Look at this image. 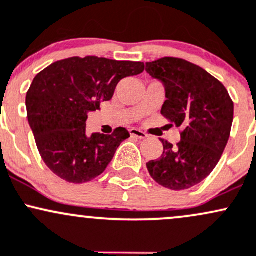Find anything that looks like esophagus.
<instances>
[{"mask_svg":"<svg viewBox=\"0 0 256 256\" xmlns=\"http://www.w3.org/2000/svg\"><path fill=\"white\" fill-rule=\"evenodd\" d=\"M129 133H130L132 136H136L138 139H146L148 136L146 133H144V132L139 130V129H130L129 130Z\"/></svg>","mask_w":256,"mask_h":256,"instance_id":"1","label":"esophagus"}]
</instances>
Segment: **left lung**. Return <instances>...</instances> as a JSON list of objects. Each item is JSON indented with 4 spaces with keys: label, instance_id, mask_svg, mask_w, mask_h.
Here are the masks:
<instances>
[{
    "label": "left lung",
    "instance_id": "left-lung-1",
    "mask_svg": "<svg viewBox=\"0 0 256 256\" xmlns=\"http://www.w3.org/2000/svg\"><path fill=\"white\" fill-rule=\"evenodd\" d=\"M146 71L166 88L160 114L182 128V140L174 146L160 140L163 154L146 166L163 188L186 190L204 180L220 160L231 133L234 102L222 83L184 59L146 62Z\"/></svg>",
    "mask_w": 256,
    "mask_h": 256
}]
</instances>
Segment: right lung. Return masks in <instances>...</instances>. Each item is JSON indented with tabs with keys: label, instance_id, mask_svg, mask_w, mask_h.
<instances>
[{
	"label": "right lung",
	"instance_id": "add662e5",
	"mask_svg": "<svg viewBox=\"0 0 256 256\" xmlns=\"http://www.w3.org/2000/svg\"><path fill=\"white\" fill-rule=\"evenodd\" d=\"M144 68L140 62L74 56L54 62L34 78L26 93L28 124L42 160L54 174L82 184L104 173L120 142L130 136L120 127L111 136H88V112L112 99L120 80Z\"/></svg>",
	"mask_w": 256,
	"mask_h": 256
}]
</instances>
